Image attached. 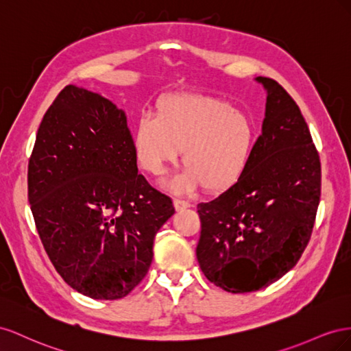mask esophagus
Masks as SVG:
<instances>
[{
  "instance_id": "obj_1",
  "label": "esophagus",
  "mask_w": 351,
  "mask_h": 351,
  "mask_svg": "<svg viewBox=\"0 0 351 351\" xmlns=\"http://www.w3.org/2000/svg\"><path fill=\"white\" fill-rule=\"evenodd\" d=\"M173 206H175V208L178 210H184V208H188V207H191V204H189V202H185V199H173Z\"/></svg>"
}]
</instances>
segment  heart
Returning a JSON list of instances; mask_svg holds the SVG:
<instances>
[{
	"label": "heart",
	"instance_id": "b5f03b06",
	"mask_svg": "<svg viewBox=\"0 0 351 351\" xmlns=\"http://www.w3.org/2000/svg\"><path fill=\"white\" fill-rule=\"evenodd\" d=\"M256 141L257 125L252 116L204 94L162 99L156 117H139L134 131L135 157L149 175H163L184 152L186 169L167 182L178 194L199 185L212 193L235 185L252 162Z\"/></svg>",
	"mask_w": 351,
	"mask_h": 351
}]
</instances>
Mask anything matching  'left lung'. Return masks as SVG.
Here are the masks:
<instances>
[{"mask_svg": "<svg viewBox=\"0 0 351 351\" xmlns=\"http://www.w3.org/2000/svg\"><path fill=\"white\" fill-rule=\"evenodd\" d=\"M262 135L239 181L197 206V260L210 282L252 293L282 278L308 243L320 198V160L298 106L270 77Z\"/></svg>", "mask_w": 351, "mask_h": 351, "instance_id": "1", "label": "left lung"}]
</instances>
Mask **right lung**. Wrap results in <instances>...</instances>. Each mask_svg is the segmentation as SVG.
Instances as JSON below:
<instances>
[{
	"label": "right lung",
	"mask_w": 351,
	"mask_h": 351,
	"mask_svg": "<svg viewBox=\"0 0 351 351\" xmlns=\"http://www.w3.org/2000/svg\"><path fill=\"white\" fill-rule=\"evenodd\" d=\"M27 198L45 252L66 284L117 300L143 281L172 199L138 173L126 114L67 85L39 125Z\"/></svg>",
	"instance_id": "right-lung-1"
}]
</instances>
